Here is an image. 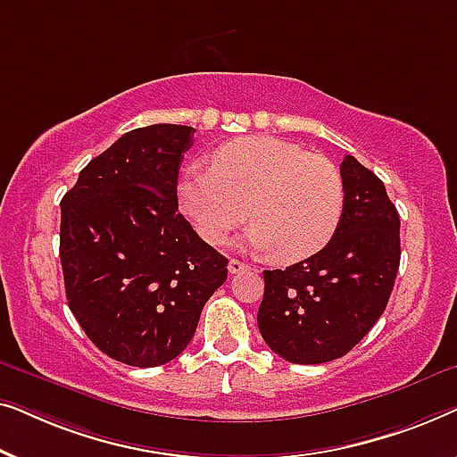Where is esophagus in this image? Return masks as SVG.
Instances as JSON below:
<instances>
[{
    "label": "esophagus",
    "instance_id": "esophagus-1",
    "mask_svg": "<svg viewBox=\"0 0 457 457\" xmlns=\"http://www.w3.org/2000/svg\"><path fill=\"white\" fill-rule=\"evenodd\" d=\"M249 268H252V266H247L245 262H241V260H230L228 262V272L230 274H239L243 270H249Z\"/></svg>",
    "mask_w": 457,
    "mask_h": 457
}]
</instances>
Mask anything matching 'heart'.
I'll use <instances>...</instances> for the list:
<instances>
[{
	"instance_id": "1",
	"label": "heart",
	"mask_w": 457,
	"mask_h": 457,
	"mask_svg": "<svg viewBox=\"0 0 457 457\" xmlns=\"http://www.w3.org/2000/svg\"><path fill=\"white\" fill-rule=\"evenodd\" d=\"M177 199L202 239L222 245L245 220V241L277 262H299L333 239L343 179L333 162L274 137H241L212 154L210 168L180 174Z\"/></svg>"
}]
</instances>
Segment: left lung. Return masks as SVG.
<instances>
[{
    "label": "left lung",
    "instance_id": "left-lung-1",
    "mask_svg": "<svg viewBox=\"0 0 457 457\" xmlns=\"http://www.w3.org/2000/svg\"><path fill=\"white\" fill-rule=\"evenodd\" d=\"M343 212L327 247L285 270H264L258 327L293 364H324L358 345L389 302L402 258L399 214L377 174L341 162Z\"/></svg>",
    "mask_w": 457,
    "mask_h": 457
}]
</instances>
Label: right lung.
<instances>
[{"instance_id": "1", "label": "right lung", "mask_w": 457, "mask_h": 457, "mask_svg": "<svg viewBox=\"0 0 457 457\" xmlns=\"http://www.w3.org/2000/svg\"><path fill=\"white\" fill-rule=\"evenodd\" d=\"M193 127L135 129L93 158L62 197L66 299L112 360L152 368L183 353L228 260L179 212Z\"/></svg>"}]
</instances>
